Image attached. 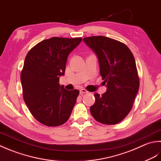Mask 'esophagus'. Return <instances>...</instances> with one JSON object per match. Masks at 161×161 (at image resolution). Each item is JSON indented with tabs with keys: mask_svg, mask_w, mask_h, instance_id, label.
I'll return each instance as SVG.
<instances>
[{
	"mask_svg": "<svg viewBox=\"0 0 161 161\" xmlns=\"http://www.w3.org/2000/svg\"><path fill=\"white\" fill-rule=\"evenodd\" d=\"M86 93H88V91L85 89H80V94H86Z\"/></svg>",
	"mask_w": 161,
	"mask_h": 161,
	"instance_id": "obj_1",
	"label": "esophagus"
}]
</instances>
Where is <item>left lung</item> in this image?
<instances>
[{
    "label": "left lung",
    "mask_w": 161,
    "mask_h": 161,
    "mask_svg": "<svg viewBox=\"0 0 161 161\" xmlns=\"http://www.w3.org/2000/svg\"><path fill=\"white\" fill-rule=\"evenodd\" d=\"M99 60L100 74L107 90L101 96L94 94L92 115L103 124L113 125L125 118L133 107L139 90V77L135 58L126 44L104 36L85 37Z\"/></svg>",
    "instance_id": "left-lung-1"
}]
</instances>
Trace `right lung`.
I'll list each match as a JSON object with an SVG mask.
<instances>
[{
    "instance_id": "add662e5",
    "label": "right lung",
    "mask_w": 161,
    "mask_h": 161,
    "mask_svg": "<svg viewBox=\"0 0 161 161\" xmlns=\"http://www.w3.org/2000/svg\"><path fill=\"white\" fill-rule=\"evenodd\" d=\"M81 37H51L32 47L25 58L21 74L23 97L36 119L47 126H58L69 119L78 90H67L59 84L69 54Z\"/></svg>"
}]
</instances>
